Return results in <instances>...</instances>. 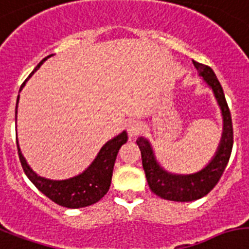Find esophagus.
<instances>
[{"instance_id": "esophagus-1", "label": "esophagus", "mask_w": 249, "mask_h": 249, "mask_svg": "<svg viewBox=\"0 0 249 249\" xmlns=\"http://www.w3.org/2000/svg\"><path fill=\"white\" fill-rule=\"evenodd\" d=\"M126 130H128V134L131 138H134L142 131V123L138 120H129L128 124H126Z\"/></svg>"}]
</instances>
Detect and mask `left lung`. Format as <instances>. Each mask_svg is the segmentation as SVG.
<instances>
[{"instance_id":"obj_1","label":"left lung","mask_w":249,"mask_h":249,"mask_svg":"<svg viewBox=\"0 0 249 249\" xmlns=\"http://www.w3.org/2000/svg\"><path fill=\"white\" fill-rule=\"evenodd\" d=\"M193 65L203 76L206 83L211 87L221 107L224 116L223 138H221L219 149L216 152V156L211 162L203 170L192 174V175H173L162 170L153 157L152 148L149 143L142 137L137 139V144L142 153L143 170L145 173L149 189L156 196L167 201L189 202L209 195L215 188L216 184L219 183L220 178L223 177L226 165L229 162L231 149H233V121H231V114L225 100L223 87L210 66L197 61H193Z\"/></svg>"}]
</instances>
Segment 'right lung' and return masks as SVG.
<instances>
[{
	"instance_id": "right-lung-1",
	"label": "right lung",
	"mask_w": 249,
	"mask_h": 249,
	"mask_svg": "<svg viewBox=\"0 0 249 249\" xmlns=\"http://www.w3.org/2000/svg\"><path fill=\"white\" fill-rule=\"evenodd\" d=\"M46 58H43L38 64L37 68L34 69V71L43 64V61H46ZM25 82L21 84L20 89L23 88ZM18 101H19V97H18ZM126 141H128V135L125 131H123L118 137H115L114 139L108 141L101 148L98 156L84 173L75 178L68 179V180H48L42 177H38L37 174L28 166L25 159L20 152L19 145H18V153H19V159L24 173L29 178V180L38 188V191L42 192L46 197H48L57 205L68 207V209H80V207H87V206L98 202L108 192L115 160L118 156L120 147L126 143Z\"/></svg>"
}]
</instances>
